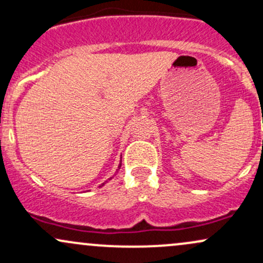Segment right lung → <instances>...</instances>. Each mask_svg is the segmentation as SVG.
I'll use <instances>...</instances> for the list:
<instances>
[{"instance_id":"obj_1","label":"right lung","mask_w":263,"mask_h":263,"mask_svg":"<svg viewBox=\"0 0 263 263\" xmlns=\"http://www.w3.org/2000/svg\"><path fill=\"white\" fill-rule=\"evenodd\" d=\"M120 168H121V162H120V164H119V168H117V172H119V170H120ZM110 179H112V177H111V178H110ZM110 179H108V180H110ZM104 184H105V183H102L100 186H102V185H104Z\"/></svg>"}]
</instances>
